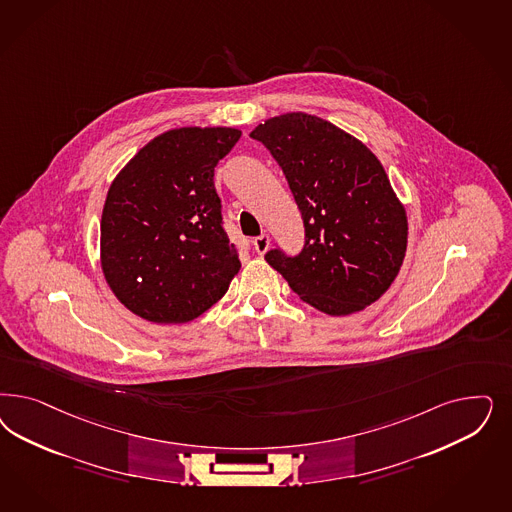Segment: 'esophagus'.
Returning <instances> with one entry per match:
<instances>
[{"mask_svg":"<svg viewBox=\"0 0 512 512\" xmlns=\"http://www.w3.org/2000/svg\"><path fill=\"white\" fill-rule=\"evenodd\" d=\"M252 245H254V250H256L258 254H265V252H267V248H269V235H267V233H262V235L254 237Z\"/></svg>","mask_w":512,"mask_h":512,"instance_id":"obj_1","label":"esophagus"}]
</instances>
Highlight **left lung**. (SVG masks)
<instances>
[{"label": "left lung", "instance_id": "obj_1", "mask_svg": "<svg viewBox=\"0 0 512 512\" xmlns=\"http://www.w3.org/2000/svg\"><path fill=\"white\" fill-rule=\"evenodd\" d=\"M250 137L281 167L305 228L296 256L271 248L265 262L322 313H356L377 301L399 273L409 230L377 156L305 113L269 118Z\"/></svg>", "mask_w": 512, "mask_h": 512}]
</instances>
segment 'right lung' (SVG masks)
<instances>
[{
  "label": "right lung",
  "mask_w": 512,
  "mask_h": 512,
  "mask_svg": "<svg viewBox=\"0 0 512 512\" xmlns=\"http://www.w3.org/2000/svg\"><path fill=\"white\" fill-rule=\"evenodd\" d=\"M241 132L179 128L139 150L101 215V267L132 313L182 324L228 292L241 262L222 220L215 167Z\"/></svg>",
  "instance_id": "add662e5"
}]
</instances>
